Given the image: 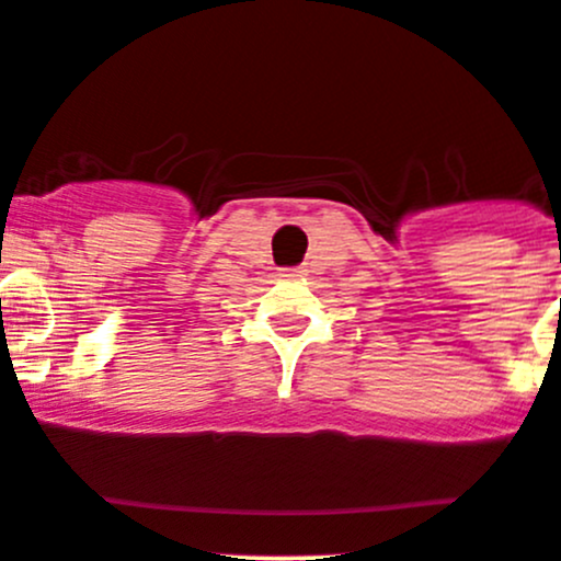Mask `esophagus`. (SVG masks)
<instances>
[{
  "label": "esophagus",
  "mask_w": 561,
  "mask_h": 561,
  "mask_svg": "<svg viewBox=\"0 0 561 561\" xmlns=\"http://www.w3.org/2000/svg\"><path fill=\"white\" fill-rule=\"evenodd\" d=\"M282 276H287V279H301V276H307V271H304V268H285V271H282Z\"/></svg>",
  "instance_id": "1"
}]
</instances>
